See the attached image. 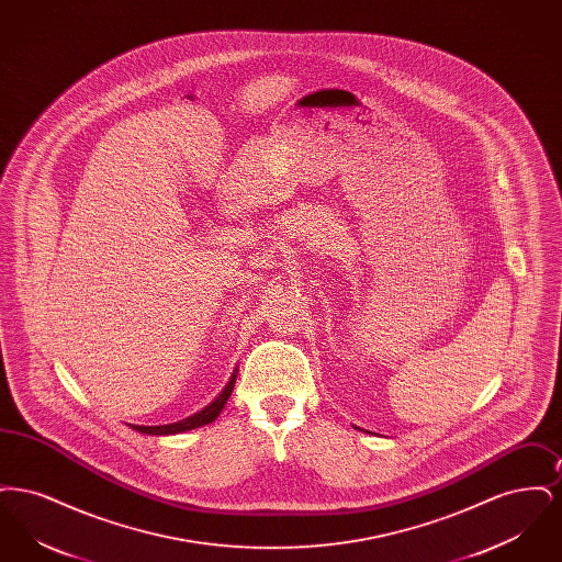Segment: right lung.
I'll return each mask as SVG.
<instances>
[{
    "mask_svg": "<svg viewBox=\"0 0 562 562\" xmlns=\"http://www.w3.org/2000/svg\"><path fill=\"white\" fill-rule=\"evenodd\" d=\"M236 376H238V369H234V373L229 376L227 385L221 390V394L214 398L209 406H204L202 411L189 415L181 422H175V424H166V426H133L131 428L140 431V434H151V436H175V434H183L189 429L202 428V426H209L213 424L214 419L221 415V411L225 408V404L229 401L232 392H234V385H236Z\"/></svg>",
    "mask_w": 562,
    "mask_h": 562,
    "instance_id": "1",
    "label": "right lung"
}]
</instances>
